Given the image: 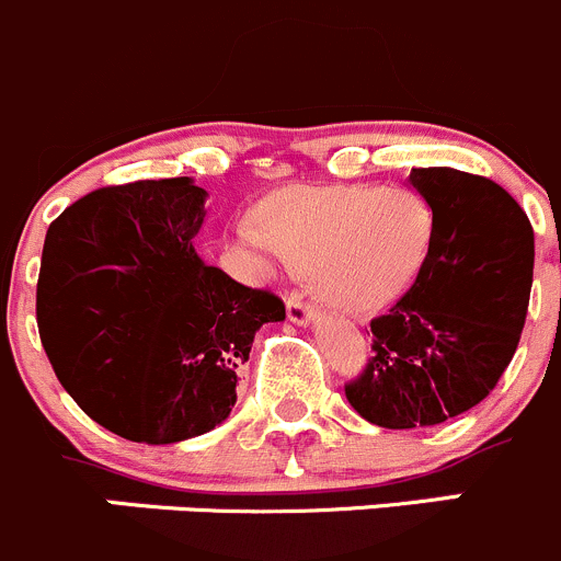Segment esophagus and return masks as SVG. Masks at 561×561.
I'll use <instances>...</instances> for the list:
<instances>
[{"mask_svg":"<svg viewBox=\"0 0 561 561\" xmlns=\"http://www.w3.org/2000/svg\"><path fill=\"white\" fill-rule=\"evenodd\" d=\"M286 313H288V321H291V324H297V327L313 324V321H316V310L310 308V305H305L302 297H288Z\"/></svg>","mask_w":561,"mask_h":561,"instance_id":"obj_1","label":"esophagus"}]
</instances>
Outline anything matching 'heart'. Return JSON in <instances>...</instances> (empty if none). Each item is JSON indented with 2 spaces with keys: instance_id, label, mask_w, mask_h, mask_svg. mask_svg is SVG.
<instances>
[{
  "instance_id": "heart-1",
  "label": "heart",
  "mask_w": 561,
  "mask_h": 561,
  "mask_svg": "<svg viewBox=\"0 0 561 561\" xmlns=\"http://www.w3.org/2000/svg\"><path fill=\"white\" fill-rule=\"evenodd\" d=\"M264 229L240 226L234 248L262 278L297 267L348 313L396 302L423 270L434 209L409 187H288L262 209Z\"/></svg>"
}]
</instances>
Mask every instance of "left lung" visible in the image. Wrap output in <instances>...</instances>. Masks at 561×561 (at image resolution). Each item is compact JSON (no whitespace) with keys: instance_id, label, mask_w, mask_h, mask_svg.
I'll return each mask as SVG.
<instances>
[{"instance_id":"8db88e82","label":"left lung","mask_w":561,"mask_h":561,"mask_svg":"<svg viewBox=\"0 0 561 561\" xmlns=\"http://www.w3.org/2000/svg\"><path fill=\"white\" fill-rule=\"evenodd\" d=\"M409 185L434 209V240L414 286L370 321L374 357L346 385L379 428H423L469 412L518 348L535 270V231L496 182L434 165Z\"/></svg>"}]
</instances>
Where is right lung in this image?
<instances>
[{
  "label": "right lung",
  "mask_w": 561,
  "mask_h": 561,
  "mask_svg": "<svg viewBox=\"0 0 561 561\" xmlns=\"http://www.w3.org/2000/svg\"><path fill=\"white\" fill-rule=\"evenodd\" d=\"M209 193L191 176L103 187L43 245L37 327L54 374L111 434L174 445L224 423L253 335L286 319L196 253Z\"/></svg>",
  "instance_id": "obj_1"
}]
</instances>
